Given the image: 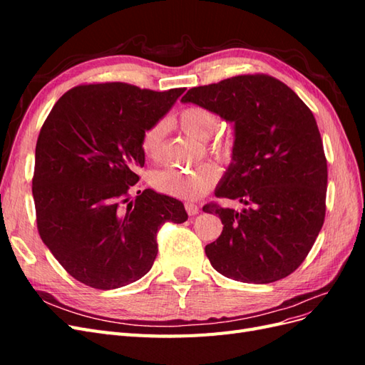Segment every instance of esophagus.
Instances as JSON below:
<instances>
[{
	"instance_id": "34e87169",
	"label": "esophagus",
	"mask_w": 365,
	"mask_h": 365,
	"mask_svg": "<svg viewBox=\"0 0 365 365\" xmlns=\"http://www.w3.org/2000/svg\"><path fill=\"white\" fill-rule=\"evenodd\" d=\"M185 212L189 213L190 216H195V215L200 213V205H196L193 202H187L185 204Z\"/></svg>"
}]
</instances>
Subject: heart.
Listing matches in <instances>:
<instances>
[{"label":"heart","mask_w":365,"mask_h":365,"mask_svg":"<svg viewBox=\"0 0 365 365\" xmlns=\"http://www.w3.org/2000/svg\"><path fill=\"white\" fill-rule=\"evenodd\" d=\"M178 126L185 135L197 141H207L219 129V117L204 106H187L176 117ZM165 135V123L157 121L149 126L141 135V152L149 160H158L163 150ZM210 152L217 157L230 155V145L224 141H215ZM219 180V169L216 165L205 163L190 170L161 169L153 172L150 182L161 193L180 200L193 201L207 193Z\"/></svg>","instance_id":"1"}]
</instances>
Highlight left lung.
<instances>
[{
  "label": "left lung",
  "mask_w": 365,
  "mask_h": 365,
  "mask_svg": "<svg viewBox=\"0 0 365 365\" xmlns=\"http://www.w3.org/2000/svg\"><path fill=\"white\" fill-rule=\"evenodd\" d=\"M181 102L208 108L235 129L231 163L215 195L244 207L204 205L224 225L205 247L212 267L244 283L288 277L311 251L326 215L327 163L311 109L264 74L195 86Z\"/></svg>",
  "instance_id": "1"
}]
</instances>
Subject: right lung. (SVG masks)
I'll list each match as a JSON object with an SVG mask.
<instances>
[{
  "mask_svg": "<svg viewBox=\"0 0 365 365\" xmlns=\"http://www.w3.org/2000/svg\"><path fill=\"white\" fill-rule=\"evenodd\" d=\"M185 88L141 90L111 82L76 86L53 106L35 152L33 200L43 244L70 275L96 289H115L146 275L157 231L187 220L181 201L129 189L145 165L141 135Z\"/></svg>",
  "mask_w": 365,
  "mask_h": 365,
  "instance_id": "right-lung-1",
  "label": "right lung"
}]
</instances>
